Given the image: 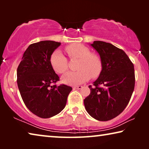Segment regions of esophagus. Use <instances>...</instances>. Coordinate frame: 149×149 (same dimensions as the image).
<instances>
[{"label":"esophagus","instance_id":"esophagus-1","mask_svg":"<svg viewBox=\"0 0 149 149\" xmlns=\"http://www.w3.org/2000/svg\"><path fill=\"white\" fill-rule=\"evenodd\" d=\"M83 88V86H81V85H79V86H74L73 87V89H81Z\"/></svg>","mask_w":149,"mask_h":149}]
</instances>
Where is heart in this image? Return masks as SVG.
<instances>
[{
  "instance_id": "b5f03b06",
  "label": "heart",
  "mask_w": 149,
  "mask_h": 149,
  "mask_svg": "<svg viewBox=\"0 0 149 149\" xmlns=\"http://www.w3.org/2000/svg\"><path fill=\"white\" fill-rule=\"evenodd\" d=\"M66 51L70 59L79 60L77 72H68L62 77L65 84L77 85L88 81L91 77H97L102 70V61L97 55L82 44H73L67 46ZM52 68L56 72L64 73L68 68L67 59L60 50H55L50 58Z\"/></svg>"
}]
</instances>
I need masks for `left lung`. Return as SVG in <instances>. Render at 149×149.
Listing matches in <instances>:
<instances>
[{"instance_id": "obj_1", "label": "left lung", "mask_w": 149, "mask_h": 149, "mask_svg": "<svg viewBox=\"0 0 149 149\" xmlns=\"http://www.w3.org/2000/svg\"><path fill=\"white\" fill-rule=\"evenodd\" d=\"M90 45L98 53L102 70L89 85L91 92L84 100L89 115L107 121L121 114L131 98L135 85L133 63L122 49L109 42L96 40Z\"/></svg>"}]
</instances>
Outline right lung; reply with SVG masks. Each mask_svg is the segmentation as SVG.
Returning a JSON list of instances; mask_svg holds the SVG:
<instances>
[{
  "label": "right lung",
  "mask_w": 149,
  "mask_h": 149,
  "mask_svg": "<svg viewBox=\"0 0 149 149\" xmlns=\"http://www.w3.org/2000/svg\"><path fill=\"white\" fill-rule=\"evenodd\" d=\"M61 45L42 40L28 46L17 70V82L26 107L40 118H50L60 113L66 104L72 87H57L59 81L50 63L53 52Z\"/></svg>",
  "instance_id": "right-lung-1"
}]
</instances>
